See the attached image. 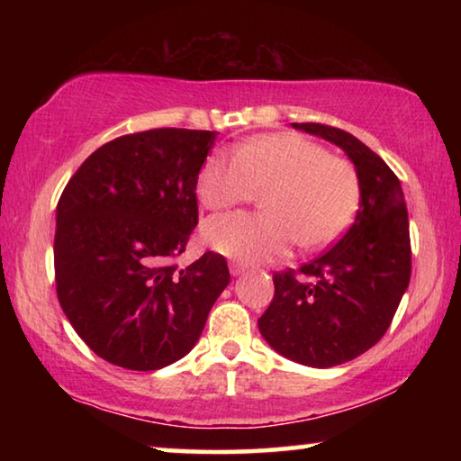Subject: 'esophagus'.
Masks as SVG:
<instances>
[{"mask_svg": "<svg viewBox=\"0 0 461 461\" xmlns=\"http://www.w3.org/2000/svg\"><path fill=\"white\" fill-rule=\"evenodd\" d=\"M230 272L233 276H240V275H244V272H246V267L241 262H230Z\"/></svg>", "mask_w": 461, "mask_h": 461, "instance_id": "obj_1", "label": "esophagus"}]
</instances>
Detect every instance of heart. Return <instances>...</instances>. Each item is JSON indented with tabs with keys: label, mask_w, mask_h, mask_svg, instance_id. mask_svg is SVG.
<instances>
[{
	"label": "heart",
	"mask_w": 461,
	"mask_h": 461,
	"mask_svg": "<svg viewBox=\"0 0 461 461\" xmlns=\"http://www.w3.org/2000/svg\"><path fill=\"white\" fill-rule=\"evenodd\" d=\"M264 191V213L209 220L203 238L220 254L244 262L283 258L294 241L317 249L338 240L360 205V181L348 160L296 134H267L236 152L215 150L197 178V194L223 212Z\"/></svg>",
	"instance_id": "1"
}]
</instances>
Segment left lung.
<instances>
[{
	"instance_id": "1",
	"label": "left lung",
	"mask_w": 461,
	"mask_h": 461,
	"mask_svg": "<svg viewBox=\"0 0 461 461\" xmlns=\"http://www.w3.org/2000/svg\"><path fill=\"white\" fill-rule=\"evenodd\" d=\"M339 146L360 181L356 221L333 248L299 270L276 272L262 338L288 360L331 368L386 333L411 280V238L401 181L356 136L323 123H293Z\"/></svg>"
}]
</instances>
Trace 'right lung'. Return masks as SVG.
Segmentation results:
<instances>
[{"label": "right lung", "instance_id": "right-lung-1", "mask_svg": "<svg viewBox=\"0 0 461 461\" xmlns=\"http://www.w3.org/2000/svg\"><path fill=\"white\" fill-rule=\"evenodd\" d=\"M215 138L183 128L120 136L97 148L60 194L59 303L109 364L148 372L181 360L230 283L221 254L175 264L199 221L194 189Z\"/></svg>", "mask_w": 461, "mask_h": 461}]
</instances>
